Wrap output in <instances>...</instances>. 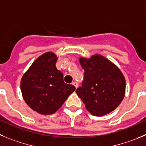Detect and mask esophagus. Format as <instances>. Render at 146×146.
Here are the masks:
<instances>
[{
  "label": "esophagus",
  "instance_id": "1",
  "mask_svg": "<svg viewBox=\"0 0 146 146\" xmlns=\"http://www.w3.org/2000/svg\"><path fill=\"white\" fill-rule=\"evenodd\" d=\"M73 85L75 86V87L77 88V87H78V84L77 82H76V81H73Z\"/></svg>",
  "mask_w": 146,
  "mask_h": 146
}]
</instances>
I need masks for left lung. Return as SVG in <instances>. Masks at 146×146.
I'll return each mask as SVG.
<instances>
[{
	"label": "left lung",
	"mask_w": 146,
	"mask_h": 146,
	"mask_svg": "<svg viewBox=\"0 0 146 146\" xmlns=\"http://www.w3.org/2000/svg\"><path fill=\"white\" fill-rule=\"evenodd\" d=\"M79 62L84 70V78L76 94L86 108L96 116L115 110L125 95V78L120 69L100 54L89 59L80 57Z\"/></svg>",
	"instance_id": "8db88e82"
}]
</instances>
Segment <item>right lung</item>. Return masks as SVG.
I'll return each mask as SVG.
<instances>
[{
    "mask_svg": "<svg viewBox=\"0 0 146 146\" xmlns=\"http://www.w3.org/2000/svg\"><path fill=\"white\" fill-rule=\"evenodd\" d=\"M57 60L53 52L43 54L21 80L24 100L33 111L43 115L54 113L76 89L73 85L64 82L63 74L55 66Z\"/></svg>",
    "mask_w": 146,
    "mask_h": 146,
    "instance_id": "obj_1",
    "label": "right lung"
}]
</instances>
